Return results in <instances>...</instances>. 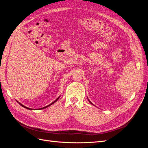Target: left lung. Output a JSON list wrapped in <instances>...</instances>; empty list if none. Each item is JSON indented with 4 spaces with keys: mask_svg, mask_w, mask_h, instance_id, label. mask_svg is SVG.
Wrapping results in <instances>:
<instances>
[{
    "mask_svg": "<svg viewBox=\"0 0 148 148\" xmlns=\"http://www.w3.org/2000/svg\"><path fill=\"white\" fill-rule=\"evenodd\" d=\"M88 101H89V103H90V104H92V105H94V104H92V102H91V101H89V99H88Z\"/></svg>",
    "mask_w": 148,
    "mask_h": 148,
    "instance_id": "8db88e82",
    "label": "left lung"
}]
</instances>
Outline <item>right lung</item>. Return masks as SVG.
Masks as SVG:
<instances>
[{
	"instance_id": "right-lung-1",
	"label": "right lung",
	"mask_w": 148,
	"mask_h": 148,
	"mask_svg": "<svg viewBox=\"0 0 148 148\" xmlns=\"http://www.w3.org/2000/svg\"><path fill=\"white\" fill-rule=\"evenodd\" d=\"M60 96H59V97H58L57 99L53 101V102H52V103H51L50 104H49V105H47V106H45V107H42V108H39V109H31V108H29V107H26V106H25L24 105H23L22 104H21L20 102H19L18 101H17V102H18V104H20V105H21L22 107H23L24 108H26V109H28V110H41V109H46V108H47V107H48L49 106H51L52 104H54V103L56 102H57L58 100H59V99L60 98Z\"/></svg>"
}]
</instances>
